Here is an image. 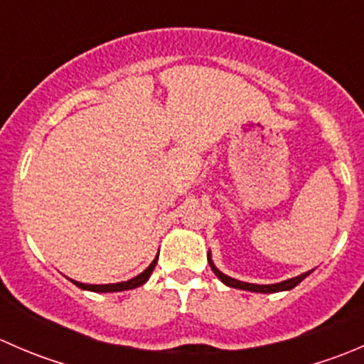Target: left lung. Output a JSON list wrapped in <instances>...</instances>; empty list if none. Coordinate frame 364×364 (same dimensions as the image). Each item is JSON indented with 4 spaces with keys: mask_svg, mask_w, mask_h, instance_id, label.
<instances>
[{
    "mask_svg": "<svg viewBox=\"0 0 364 364\" xmlns=\"http://www.w3.org/2000/svg\"><path fill=\"white\" fill-rule=\"evenodd\" d=\"M208 262L209 266H211L213 273L216 274V277L220 278V282L222 284H225L227 287H232V289H241V291H250V292H260V294H273V292H282V291H291V289H294L297 284H301V282L304 280V278L308 277V274L311 273V271H306V273L299 274V277H294V278H289V280H284L280 282V284H269V285H259V284H248V282H241V280H236V278H230L227 277L225 273H222V271L218 269V267L215 266V262H213L211 259V250L208 252Z\"/></svg>",
    "mask_w": 364,
    "mask_h": 364,
    "instance_id": "obj_1",
    "label": "left lung"
}]
</instances>
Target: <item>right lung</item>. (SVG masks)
Listing matches in <instances>:
<instances>
[{"label": "right lung", "instance_id": "obj_1", "mask_svg": "<svg viewBox=\"0 0 364 364\" xmlns=\"http://www.w3.org/2000/svg\"><path fill=\"white\" fill-rule=\"evenodd\" d=\"M156 260H159V255H156L155 259H153V262L149 264V266L146 267V269L142 271L141 274H137V277H134V278H132V280L119 282V284L90 285V284H80V282H75V280H72V284H75L77 287L82 289V291H91V292H121V291H132V289L141 287V285H144L146 282L149 280V277H151L153 269H155V266H156Z\"/></svg>", "mask_w": 364, "mask_h": 364}]
</instances>
